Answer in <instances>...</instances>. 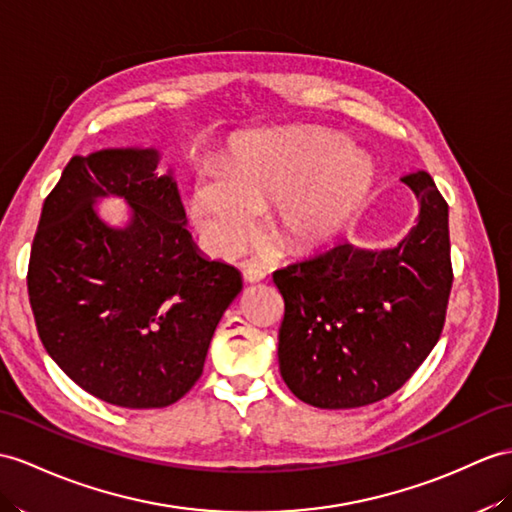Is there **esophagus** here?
Instances as JSON below:
<instances>
[{
	"instance_id": "obj_1",
	"label": "esophagus",
	"mask_w": 512,
	"mask_h": 512,
	"mask_svg": "<svg viewBox=\"0 0 512 512\" xmlns=\"http://www.w3.org/2000/svg\"><path fill=\"white\" fill-rule=\"evenodd\" d=\"M267 278V273L256 265H243V280L247 284H258Z\"/></svg>"
}]
</instances>
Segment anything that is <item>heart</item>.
Wrapping results in <instances>:
<instances>
[{
    "instance_id": "obj_1",
    "label": "heart",
    "mask_w": 512,
    "mask_h": 512,
    "mask_svg": "<svg viewBox=\"0 0 512 512\" xmlns=\"http://www.w3.org/2000/svg\"><path fill=\"white\" fill-rule=\"evenodd\" d=\"M376 165L363 149L310 130L269 132L245 143L223 169L199 173L189 217L213 256L232 258L256 239L258 210L295 249L332 241L367 199Z\"/></svg>"
}]
</instances>
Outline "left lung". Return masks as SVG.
Segmentation results:
<instances>
[{
	"label": "left lung",
	"instance_id": "1",
	"mask_svg": "<svg viewBox=\"0 0 512 512\" xmlns=\"http://www.w3.org/2000/svg\"><path fill=\"white\" fill-rule=\"evenodd\" d=\"M402 182L419 215L395 247L341 241L273 273L284 297L280 373L310 406L384 400L439 341L454 280L447 204L426 171Z\"/></svg>",
	"mask_w": 512,
	"mask_h": 512
}]
</instances>
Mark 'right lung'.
Instances as JSON below:
<instances>
[{
	"instance_id": "right-lung-1",
	"label": "right lung",
	"mask_w": 512,
	"mask_h": 512,
	"mask_svg": "<svg viewBox=\"0 0 512 512\" xmlns=\"http://www.w3.org/2000/svg\"><path fill=\"white\" fill-rule=\"evenodd\" d=\"M156 147L73 156L47 195L28 293L41 341L80 389L121 408H162L202 376L241 273L199 252ZM127 202L112 227L99 198Z\"/></svg>"
}]
</instances>
